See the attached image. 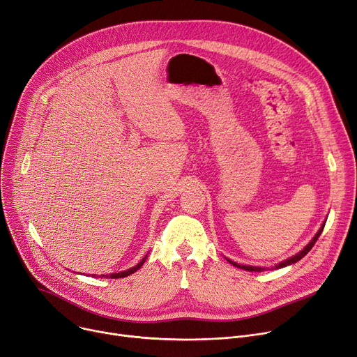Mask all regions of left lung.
<instances>
[{
    "label": "left lung",
    "mask_w": 357,
    "mask_h": 357,
    "mask_svg": "<svg viewBox=\"0 0 357 357\" xmlns=\"http://www.w3.org/2000/svg\"><path fill=\"white\" fill-rule=\"evenodd\" d=\"M324 225H326V221L323 222V225H321V228L317 231V234L314 235V238L308 243L298 254H296V255H293V257H290L289 259H286V261H281L280 264H277L275 266V268H282V267H287V266H291V264H294V263H297V261H300L308 251H310L312 248H313V245L316 244V241L319 240V236L321 235V232H323V228H324ZM228 259V258H227ZM229 263L232 264V266H235V267H238V268H243V270H247V271H263V270H266L264 267H251V266H241V264H236V263H234V261H231V259H228Z\"/></svg>",
    "instance_id": "8db88e82"
}]
</instances>
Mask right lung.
<instances>
[{"label": "right lung", "mask_w": 357, "mask_h": 357, "mask_svg": "<svg viewBox=\"0 0 357 357\" xmlns=\"http://www.w3.org/2000/svg\"><path fill=\"white\" fill-rule=\"evenodd\" d=\"M146 257L148 255H145L144 257V259L140 261L139 264H136L135 267H132V268H129V270H126V271H121V273H114V274H109V275H100V277H109V278H123V277H128V275H130V274H133L135 271H137L142 266H144V263H145V259H146ZM93 277H96L93 274Z\"/></svg>", "instance_id": "right-lung-1"}]
</instances>
